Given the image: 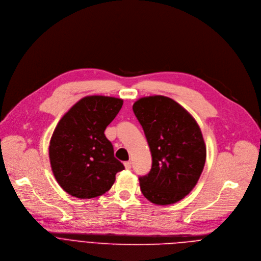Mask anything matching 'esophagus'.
Here are the masks:
<instances>
[{
    "label": "esophagus",
    "instance_id": "esophagus-1",
    "mask_svg": "<svg viewBox=\"0 0 261 261\" xmlns=\"http://www.w3.org/2000/svg\"><path fill=\"white\" fill-rule=\"evenodd\" d=\"M124 167L126 170H130L132 169V163L130 162H125L124 163Z\"/></svg>",
    "mask_w": 261,
    "mask_h": 261
}]
</instances>
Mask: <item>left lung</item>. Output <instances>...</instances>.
I'll use <instances>...</instances> for the list:
<instances>
[{"label": "left lung", "instance_id": "1", "mask_svg": "<svg viewBox=\"0 0 261 261\" xmlns=\"http://www.w3.org/2000/svg\"><path fill=\"white\" fill-rule=\"evenodd\" d=\"M133 110L152 156L150 172L139 178L141 191L153 203H175L193 189L203 170L206 150L200 128L188 111L164 95L142 97Z\"/></svg>", "mask_w": 261, "mask_h": 261}]
</instances>
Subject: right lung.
<instances>
[{
  "label": "right lung",
  "instance_id": "1",
  "mask_svg": "<svg viewBox=\"0 0 261 261\" xmlns=\"http://www.w3.org/2000/svg\"><path fill=\"white\" fill-rule=\"evenodd\" d=\"M122 105L121 98L85 96L58 123L50 140L49 160L57 181L69 194L78 198L99 196L124 170L103 134Z\"/></svg>",
  "mask_w": 261,
  "mask_h": 261
}]
</instances>
